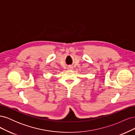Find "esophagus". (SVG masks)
Instances as JSON below:
<instances>
[{"mask_svg": "<svg viewBox=\"0 0 135 135\" xmlns=\"http://www.w3.org/2000/svg\"><path fill=\"white\" fill-rule=\"evenodd\" d=\"M69 69H72L73 68H72V66H69Z\"/></svg>", "mask_w": 135, "mask_h": 135, "instance_id": "34e87169", "label": "esophagus"}]
</instances>
